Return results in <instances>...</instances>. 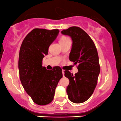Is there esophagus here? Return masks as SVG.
<instances>
[{
    "label": "esophagus",
    "instance_id": "esophagus-1",
    "mask_svg": "<svg viewBox=\"0 0 121 121\" xmlns=\"http://www.w3.org/2000/svg\"><path fill=\"white\" fill-rule=\"evenodd\" d=\"M62 73H63V77L64 76V70H62Z\"/></svg>",
    "mask_w": 121,
    "mask_h": 121
}]
</instances>
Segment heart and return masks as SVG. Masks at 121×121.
<instances>
[{"label": "heart", "instance_id": "obj_1", "mask_svg": "<svg viewBox=\"0 0 121 121\" xmlns=\"http://www.w3.org/2000/svg\"><path fill=\"white\" fill-rule=\"evenodd\" d=\"M67 39H68V38L67 37H62L60 39L59 41H60V42H62V41H65V40H67Z\"/></svg>", "mask_w": 121, "mask_h": 121}]
</instances>
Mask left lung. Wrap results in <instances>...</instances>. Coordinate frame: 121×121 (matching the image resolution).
Instances as JSON below:
<instances>
[{"label": "left lung", "mask_w": 121, "mask_h": 121, "mask_svg": "<svg viewBox=\"0 0 121 121\" xmlns=\"http://www.w3.org/2000/svg\"><path fill=\"white\" fill-rule=\"evenodd\" d=\"M61 33L71 37L69 59L75 65L78 64V71L74 75L68 70L64 71L69 80L67 88L68 97L74 103H82L90 98L97 86L100 73L97 50L91 37L80 27H71Z\"/></svg>", "instance_id": "left-lung-1"}]
</instances>
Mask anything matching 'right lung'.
I'll use <instances>...</instances> for the list:
<instances>
[{
	"instance_id": "right-lung-1",
	"label": "right lung",
	"mask_w": 121,
	"mask_h": 121,
	"mask_svg": "<svg viewBox=\"0 0 121 121\" xmlns=\"http://www.w3.org/2000/svg\"><path fill=\"white\" fill-rule=\"evenodd\" d=\"M59 30L35 29L23 40L19 57L20 80L26 92L39 105L52 102L58 81L63 77L59 66L47 70L42 66L43 58L56 40Z\"/></svg>"
}]
</instances>
